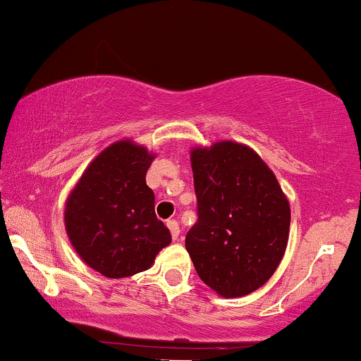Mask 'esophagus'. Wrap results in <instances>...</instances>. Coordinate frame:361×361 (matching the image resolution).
Wrapping results in <instances>:
<instances>
[{
	"label": "esophagus",
	"mask_w": 361,
	"mask_h": 361,
	"mask_svg": "<svg viewBox=\"0 0 361 361\" xmlns=\"http://www.w3.org/2000/svg\"><path fill=\"white\" fill-rule=\"evenodd\" d=\"M167 226H169L170 233H172V238H173V240H177V238H179V233H180L179 224H177L176 220H169V221H167Z\"/></svg>",
	"instance_id": "1"
}]
</instances>
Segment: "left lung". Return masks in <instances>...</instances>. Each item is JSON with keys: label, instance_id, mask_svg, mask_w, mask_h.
Wrapping results in <instances>:
<instances>
[{"label": "left lung", "instance_id": "obj_1", "mask_svg": "<svg viewBox=\"0 0 361 361\" xmlns=\"http://www.w3.org/2000/svg\"><path fill=\"white\" fill-rule=\"evenodd\" d=\"M197 221L185 249L197 274L225 298L261 288L285 256L290 202L252 148L220 141L192 148Z\"/></svg>", "mask_w": 361, "mask_h": 361}]
</instances>
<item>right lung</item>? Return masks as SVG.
<instances>
[{
	"label": "right lung",
	"mask_w": 361,
	"mask_h": 361,
	"mask_svg": "<svg viewBox=\"0 0 361 361\" xmlns=\"http://www.w3.org/2000/svg\"><path fill=\"white\" fill-rule=\"evenodd\" d=\"M153 159L131 140L116 141L92 160L68 196V237L78 256L104 276L126 278L147 271L172 242L147 185Z\"/></svg>",
	"instance_id": "add662e5"
}]
</instances>
